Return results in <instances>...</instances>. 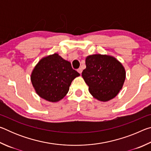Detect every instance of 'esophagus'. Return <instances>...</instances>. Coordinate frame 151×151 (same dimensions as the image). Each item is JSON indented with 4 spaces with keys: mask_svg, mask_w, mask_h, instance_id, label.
<instances>
[{
    "mask_svg": "<svg viewBox=\"0 0 151 151\" xmlns=\"http://www.w3.org/2000/svg\"><path fill=\"white\" fill-rule=\"evenodd\" d=\"M77 71H78L79 73L81 74L82 73V71H83V69H82V68H78V69H77Z\"/></svg>",
    "mask_w": 151,
    "mask_h": 151,
    "instance_id": "1",
    "label": "esophagus"
}]
</instances>
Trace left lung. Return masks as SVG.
Returning <instances> with one entry per match:
<instances>
[{
  "mask_svg": "<svg viewBox=\"0 0 151 151\" xmlns=\"http://www.w3.org/2000/svg\"><path fill=\"white\" fill-rule=\"evenodd\" d=\"M82 76L89 92L97 100L106 102L115 97L126 77L122 64L108 55H93L86 58V68Z\"/></svg>",
  "mask_w": 151,
  "mask_h": 151,
  "instance_id": "left-lung-1",
  "label": "left lung"
}]
</instances>
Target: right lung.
<instances>
[{"mask_svg": "<svg viewBox=\"0 0 151 151\" xmlns=\"http://www.w3.org/2000/svg\"><path fill=\"white\" fill-rule=\"evenodd\" d=\"M79 75L70 62L55 53L39 61L30 79L36 93L41 98L53 103L66 96L73 79Z\"/></svg>", "mask_w": 151, "mask_h": 151, "instance_id": "add662e5", "label": "right lung"}]
</instances>
